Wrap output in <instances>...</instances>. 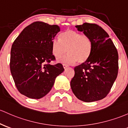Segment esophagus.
Instances as JSON below:
<instances>
[{
	"label": "esophagus",
	"mask_w": 128,
	"mask_h": 128,
	"mask_svg": "<svg viewBox=\"0 0 128 128\" xmlns=\"http://www.w3.org/2000/svg\"><path fill=\"white\" fill-rule=\"evenodd\" d=\"M62 66H63V67H64V68H66V67H68V66H67V64H62Z\"/></svg>",
	"instance_id": "34e87169"
}]
</instances>
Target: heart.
I'll use <instances>...</instances> for the list:
<instances>
[{
	"label": "heart",
	"mask_w": 128,
	"mask_h": 128,
	"mask_svg": "<svg viewBox=\"0 0 128 128\" xmlns=\"http://www.w3.org/2000/svg\"><path fill=\"white\" fill-rule=\"evenodd\" d=\"M69 54L61 58L60 61L67 64L84 62L90 56L92 49V40L88 35L72 30H67L60 36V39L54 38L52 42L53 55L60 58L67 52Z\"/></svg>",
	"instance_id": "obj_1"
}]
</instances>
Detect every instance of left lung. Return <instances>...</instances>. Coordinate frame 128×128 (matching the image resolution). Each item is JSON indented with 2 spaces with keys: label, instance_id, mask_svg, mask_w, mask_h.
<instances>
[{
  "label": "left lung",
  "instance_id": "1",
  "mask_svg": "<svg viewBox=\"0 0 128 128\" xmlns=\"http://www.w3.org/2000/svg\"><path fill=\"white\" fill-rule=\"evenodd\" d=\"M76 27L90 38L92 49L89 59L74 68L71 89L82 102L100 100L107 96L117 77V50L109 34L99 25L84 23Z\"/></svg>",
  "mask_w": 128,
  "mask_h": 128
}]
</instances>
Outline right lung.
<instances>
[{"mask_svg": "<svg viewBox=\"0 0 128 128\" xmlns=\"http://www.w3.org/2000/svg\"><path fill=\"white\" fill-rule=\"evenodd\" d=\"M60 27L37 21L25 27L15 39L11 49L10 71L21 94L33 99L47 95L57 76L64 70L55 60L52 42Z\"/></svg>", "mask_w": 128, "mask_h": 128, "instance_id": "right-lung-1", "label": "right lung"}]
</instances>
